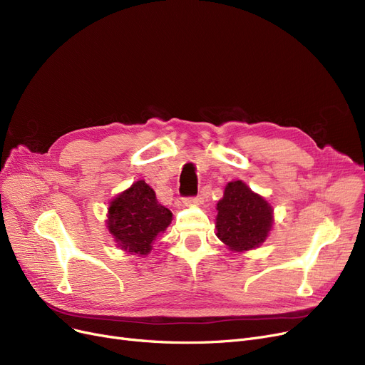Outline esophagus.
Masks as SVG:
<instances>
[{"instance_id":"1","label":"esophagus","mask_w":365,"mask_h":365,"mask_svg":"<svg viewBox=\"0 0 365 365\" xmlns=\"http://www.w3.org/2000/svg\"><path fill=\"white\" fill-rule=\"evenodd\" d=\"M185 206H201L203 205V198L201 197H191V198H185L183 200Z\"/></svg>"}]
</instances>
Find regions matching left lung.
<instances>
[{"label": "left lung", "mask_w": 365, "mask_h": 365, "mask_svg": "<svg viewBox=\"0 0 365 365\" xmlns=\"http://www.w3.org/2000/svg\"><path fill=\"white\" fill-rule=\"evenodd\" d=\"M217 210V236L235 252L259 248L272 230V206L242 180L225 185Z\"/></svg>", "instance_id": "8db88e82"}]
</instances>
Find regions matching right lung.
Instances as JSON below:
<instances>
[{
	"label": "right lung",
	"mask_w": 365,
	"mask_h": 365,
	"mask_svg": "<svg viewBox=\"0 0 365 365\" xmlns=\"http://www.w3.org/2000/svg\"><path fill=\"white\" fill-rule=\"evenodd\" d=\"M106 228L115 245L133 255H147L156 237L167 230L173 213L159 205L152 186L137 180L110 201Z\"/></svg>",
	"instance_id": "add662e5"
}]
</instances>
